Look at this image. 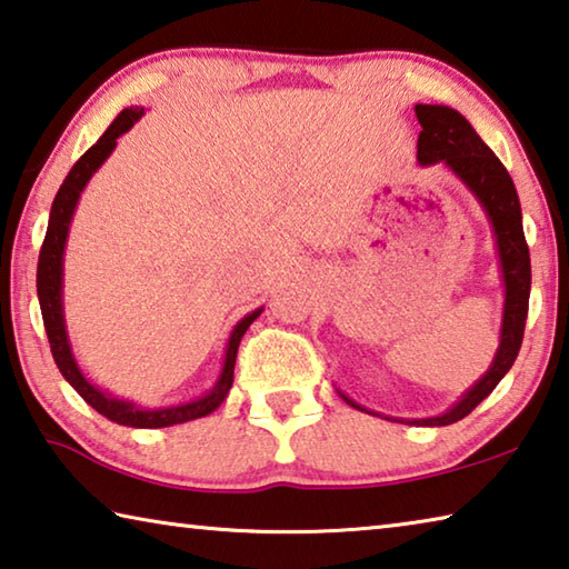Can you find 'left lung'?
<instances>
[{"label":"left lung","mask_w":569,"mask_h":569,"mask_svg":"<svg viewBox=\"0 0 569 569\" xmlns=\"http://www.w3.org/2000/svg\"><path fill=\"white\" fill-rule=\"evenodd\" d=\"M417 120L421 124L417 140V160L419 166H445L465 182L467 190L477 198V203L485 210V216L492 226L499 273H502L505 286V308H502V329H499V346L492 363L485 371V377L475 381L461 393L459 401L439 413V417L427 419H399L387 417L389 421L413 423V427H447L465 419L477 403L485 401L495 391L505 373L512 369V363L519 353L525 336V321L529 308V286H532V266H529V248L525 240L522 228V208H519V196L515 182L509 178L507 168L499 162L487 142L479 138L477 130L471 128L465 114L457 112L447 104H417L413 108ZM339 397L349 407L373 413L361 403L346 397L339 391Z\"/></svg>","instance_id":"obj_1"}]
</instances>
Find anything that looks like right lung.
Segmentation results:
<instances>
[{
	"label": "right lung",
	"instance_id": "add662e5",
	"mask_svg": "<svg viewBox=\"0 0 569 569\" xmlns=\"http://www.w3.org/2000/svg\"><path fill=\"white\" fill-rule=\"evenodd\" d=\"M142 114H146V108H138V104L124 108L118 118L110 122V128L102 132V138L74 162L70 172H67L64 182L54 196V203L50 210V223H47L44 243L40 250V263H37V296H40L42 321H44L47 339H50L54 363L57 369L62 371L67 383H70V387L80 393V397L88 401L94 411H100L102 417H108L114 423H122V427H132V429H160V427H172V423H186L192 419L208 417V413H213L220 403L226 401L230 387H233V369H236V353H238L240 339H243L248 326L261 316L263 308H256V311H250L236 323V329L230 331V339L226 343L220 377L213 383V389L206 391L203 397L198 399L172 403V407L148 409L130 399L112 397L110 391L100 389L98 383H92L88 377H84V371L80 369V363H77L72 353L70 333H67V323H64V303H62L64 246H67V236H70V223H72L77 200H80L82 190L88 188V182L94 172L102 168V162L110 158V152L114 150V146H118L120 134L128 132L132 124L142 118Z\"/></svg>",
	"mask_w": 569,
	"mask_h": 569
}]
</instances>
